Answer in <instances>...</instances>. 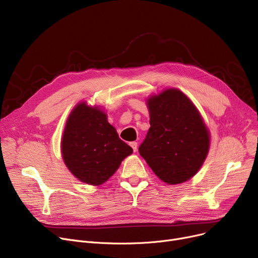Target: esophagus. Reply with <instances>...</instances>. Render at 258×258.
Returning a JSON list of instances; mask_svg holds the SVG:
<instances>
[{"instance_id": "esophagus-1", "label": "esophagus", "mask_w": 258, "mask_h": 258, "mask_svg": "<svg viewBox=\"0 0 258 258\" xmlns=\"http://www.w3.org/2000/svg\"><path fill=\"white\" fill-rule=\"evenodd\" d=\"M130 146L132 147L133 151L137 152V150H138V143H137V142H131V143H130Z\"/></svg>"}]
</instances>
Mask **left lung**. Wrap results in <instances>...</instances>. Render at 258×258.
<instances>
[{
    "label": "left lung",
    "instance_id": "left-lung-1",
    "mask_svg": "<svg viewBox=\"0 0 258 258\" xmlns=\"http://www.w3.org/2000/svg\"><path fill=\"white\" fill-rule=\"evenodd\" d=\"M150 128L139 151L163 181L175 185L200 170L209 151V132L193 103L177 89L148 100Z\"/></svg>",
    "mask_w": 258,
    "mask_h": 258
}]
</instances>
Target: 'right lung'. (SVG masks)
<instances>
[{
  "mask_svg": "<svg viewBox=\"0 0 258 258\" xmlns=\"http://www.w3.org/2000/svg\"><path fill=\"white\" fill-rule=\"evenodd\" d=\"M132 151L100 109L81 103L72 110L63 134L62 154L71 173L80 180L101 185Z\"/></svg>",
  "mask_w": 258,
  "mask_h": 258,
  "instance_id": "right-lung-1",
  "label": "right lung"
}]
</instances>
